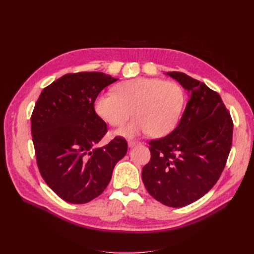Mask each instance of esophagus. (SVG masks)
<instances>
[{
  "instance_id": "34e87169",
  "label": "esophagus",
  "mask_w": 254,
  "mask_h": 254,
  "mask_svg": "<svg viewBox=\"0 0 254 254\" xmlns=\"http://www.w3.org/2000/svg\"><path fill=\"white\" fill-rule=\"evenodd\" d=\"M136 145H141V142H135V141H128L129 147H134Z\"/></svg>"
}]
</instances>
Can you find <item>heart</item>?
Wrapping results in <instances>:
<instances>
[{
  "instance_id": "1",
  "label": "heart",
  "mask_w": 254,
  "mask_h": 254,
  "mask_svg": "<svg viewBox=\"0 0 254 254\" xmlns=\"http://www.w3.org/2000/svg\"><path fill=\"white\" fill-rule=\"evenodd\" d=\"M184 95L178 84L159 78L137 77L119 83L115 93L99 94L94 102L96 114L114 127L125 124L133 114L136 118L118 133L132 137L142 133L161 136L178 125Z\"/></svg>"
}]
</instances>
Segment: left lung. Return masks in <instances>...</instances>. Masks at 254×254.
Returning a JSON list of instances; mask_svg holds the SVG:
<instances>
[{
	"label": "left lung",
	"instance_id": "left-lung-1",
	"mask_svg": "<svg viewBox=\"0 0 254 254\" xmlns=\"http://www.w3.org/2000/svg\"><path fill=\"white\" fill-rule=\"evenodd\" d=\"M190 99L173 131L149 142L150 161L142 170L148 193L167 206L198 200L217 182L232 146L233 122L217 92L181 72H167Z\"/></svg>",
	"mask_w": 254,
	"mask_h": 254
}]
</instances>
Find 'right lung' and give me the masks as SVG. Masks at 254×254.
Listing matches in <instances>:
<instances>
[{"label":"right lung","instance_id":"add662e5","mask_svg":"<svg viewBox=\"0 0 254 254\" xmlns=\"http://www.w3.org/2000/svg\"><path fill=\"white\" fill-rule=\"evenodd\" d=\"M102 72L65 74L44 88L32 114L37 165L64 201L81 204L101 195L127 152L124 137L96 147L107 133L94 110L101 91L117 81Z\"/></svg>","mask_w":254,"mask_h":254}]
</instances>
